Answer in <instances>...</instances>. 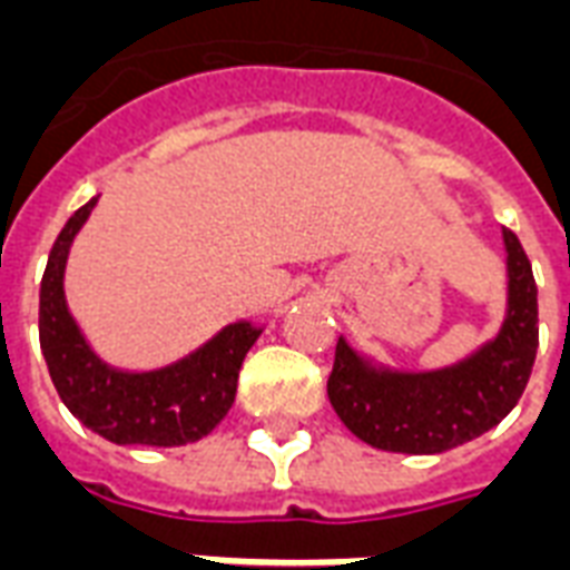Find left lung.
Wrapping results in <instances>:
<instances>
[{
    "label": "left lung",
    "instance_id": "left-lung-1",
    "mask_svg": "<svg viewBox=\"0 0 570 570\" xmlns=\"http://www.w3.org/2000/svg\"><path fill=\"white\" fill-rule=\"evenodd\" d=\"M508 311L493 341L440 371H391L337 341L328 401L337 419L373 449L442 454L497 428L527 389L538 353V286L529 256L511 229Z\"/></svg>",
    "mask_w": 570,
    "mask_h": 570
}]
</instances>
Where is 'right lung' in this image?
Instances as JSON below:
<instances>
[{
  "label": "right lung",
  "mask_w": 570,
  "mask_h": 570,
  "mask_svg": "<svg viewBox=\"0 0 570 570\" xmlns=\"http://www.w3.org/2000/svg\"><path fill=\"white\" fill-rule=\"evenodd\" d=\"M98 197L68 217L47 256L38 304L41 353L62 403L86 428L116 445H188L224 421L236 401L238 371L259 325L229 323L199 350L158 371L130 373L95 355L65 302V263Z\"/></svg>",
  "instance_id": "right-lung-1"
}]
</instances>
